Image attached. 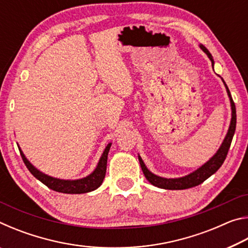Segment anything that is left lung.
<instances>
[{"mask_svg":"<svg viewBox=\"0 0 248 248\" xmlns=\"http://www.w3.org/2000/svg\"><path fill=\"white\" fill-rule=\"evenodd\" d=\"M200 48L202 49V51L207 54L208 58L211 60L212 66L215 64V61H213V58L211 56V53L209 52V50L204 47V46L200 45ZM223 81V79H222ZM226 92H228V95L230 97V102H231V109H232V118H231V124L228 130V133L224 138L223 142L220 146V149L217 150V152L213 155V156L209 159V161L203 164L201 167H199L198 170L192 171L189 175L184 176V177H179V178H164V177H159V176L155 175L153 173L146 169L145 164L142 161L141 156L139 155V162L141 165L142 171L145 176V178L149 180V182L156 186L158 188H163V189H170V190H180V189H187V188H191L195 186H198V185L202 184L205 179H208L210 176L213 175L216 171L220 169L223 164V162L225 161L226 155H228L229 149L231 146V142H232L234 132H235V128H236V109H235V104L232 99V96H231L230 90L228 85H226L225 82L223 81Z\"/></svg>","mask_w":248,"mask_h":248,"instance_id":"left-lung-1","label":"left lung"}]
</instances>
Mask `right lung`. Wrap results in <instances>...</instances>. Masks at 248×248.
Wrapping results in <instances>:
<instances>
[{
  "label": "right lung",
  "mask_w": 248,
  "mask_h": 248,
  "mask_svg": "<svg viewBox=\"0 0 248 248\" xmlns=\"http://www.w3.org/2000/svg\"><path fill=\"white\" fill-rule=\"evenodd\" d=\"M111 143H109L106 149L104 150L102 156L99 158V162L96 169L92 174H90L86 177L81 178V179H75V180H66V179H59L51 177V176H48L44 173H41L33 166L28 159L25 157L23 151L19 149L20 155H22V158L25 163V165L28 169V170L35 176V177L40 180L41 183L45 184L46 186L50 189L58 192H63V194H85V192L93 191L102 185L103 180L105 178V175H106V169H107V156L108 152L110 150Z\"/></svg>",
  "instance_id": "right-lung-1"
}]
</instances>
